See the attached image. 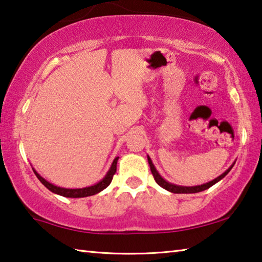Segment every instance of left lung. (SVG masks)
<instances>
[{"instance_id": "8db88e82", "label": "left lung", "mask_w": 262, "mask_h": 262, "mask_svg": "<svg viewBox=\"0 0 262 262\" xmlns=\"http://www.w3.org/2000/svg\"><path fill=\"white\" fill-rule=\"evenodd\" d=\"M148 162H149V165H150V170H151V173L154 176L155 180H156V183L161 186V187H163L164 189L168 190V192L171 193H176V194H188V193H199V192H202V190H206L209 187H211L212 185H215L216 183H219V181L221 179H223L225 176H227L230 170L233 167L234 163L232 164L231 166H230L227 171L224 172V173H222L220 177H217L216 179L209 181V183L207 184H203V185H199V186H192V187H186V186H178V185H174V184H171L168 183V181H166L165 179H163L161 174L158 173V171L156 170V167H155V165L152 164V161L150 159V157L148 156Z\"/></svg>"}]
</instances>
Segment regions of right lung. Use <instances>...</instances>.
Wrapping results in <instances>:
<instances>
[{"instance_id":"obj_1","label":"right lung","mask_w":262,"mask_h":262,"mask_svg":"<svg viewBox=\"0 0 262 262\" xmlns=\"http://www.w3.org/2000/svg\"><path fill=\"white\" fill-rule=\"evenodd\" d=\"M119 157H115L114 161L111 165L110 170L106 176L101 179L98 184H96L94 186H89V187H84V188H63V187H57V186L53 185L51 183H48L46 179H43L42 177L38 173L37 171L33 170L34 174L37 176V178L40 180V183L47 187L51 192L62 195V196L66 198H85V196H90V195H95L97 193L101 192V190L105 189L107 186L111 184V181L113 179V176L115 172H117V163H118Z\"/></svg>"}]
</instances>
